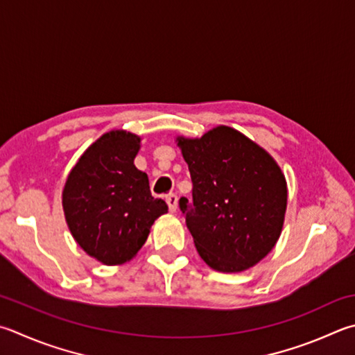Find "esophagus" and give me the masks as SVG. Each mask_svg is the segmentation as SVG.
I'll return each instance as SVG.
<instances>
[{
	"label": "esophagus",
	"instance_id": "obj_1",
	"mask_svg": "<svg viewBox=\"0 0 355 355\" xmlns=\"http://www.w3.org/2000/svg\"><path fill=\"white\" fill-rule=\"evenodd\" d=\"M166 203H167V206H169L171 212H175L178 208V197L175 194L166 196Z\"/></svg>",
	"mask_w": 355,
	"mask_h": 355
}]
</instances>
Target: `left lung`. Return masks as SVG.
<instances>
[{"label": "left lung", "instance_id": "obj_1", "mask_svg": "<svg viewBox=\"0 0 355 355\" xmlns=\"http://www.w3.org/2000/svg\"><path fill=\"white\" fill-rule=\"evenodd\" d=\"M192 180V203L180 209L196 248L211 268L243 272L278 242L287 183L268 152L241 132L218 125L202 138H177Z\"/></svg>", "mask_w": 355, "mask_h": 355}]
</instances>
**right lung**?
Segmentation results:
<instances>
[{
    "label": "right lung",
    "mask_w": 355,
    "mask_h": 355,
    "mask_svg": "<svg viewBox=\"0 0 355 355\" xmlns=\"http://www.w3.org/2000/svg\"><path fill=\"white\" fill-rule=\"evenodd\" d=\"M141 138L112 130L93 143L71 169L62 205L71 234L105 266L130 261L143 247L150 227L167 212L153 198L149 178L133 164Z\"/></svg>",
    "instance_id": "right-lung-1"
}]
</instances>
